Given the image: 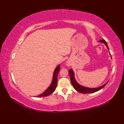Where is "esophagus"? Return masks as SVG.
I'll return each mask as SVG.
<instances>
[{"label": "esophagus", "instance_id": "obj_1", "mask_svg": "<svg viewBox=\"0 0 124 124\" xmlns=\"http://www.w3.org/2000/svg\"><path fill=\"white\" fill-rule=\"evenodd\" d=\"M67 66H70L71 65V62L70 61H68L67 62Z\"/></svg>", "mask_w": 124, "mask_h": 124}]
</instances>
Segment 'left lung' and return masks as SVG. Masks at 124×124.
I'll use <instances>...</instances> for the list:
<instances>
[{"label": "left lung", "mask_w": 124, "mask_h": 124, "mask_svg": "<svg viewBox=\"0 0 124 124\" xmlns=\"http://www.w3.org/2000/svg\"><path fill=\"white\" fill-rule=\"evenodd\" d=\"M99 42H100V43H102L106 45V46H107V48L109 49L108 48V44L107 43V42L106 40L103 39V40H100ZM110 53V52H109ZM111 55V54H110ZM69 75H70V80H71V82L72 85L76 91H78V92H79L80 93H84V94H87V93H94V92H96L97 91H99L100 89H101L103 88L104 87L106 86L107 83H108V81L107 82L106 84H104L103 85H102L100 87H99L97 88H88V87H86L80 85V84H79L77 81H76L75 78V75H74V72H73V71L72 69H70L69 70Z\"/></svg>", "instance_id": "left-lung-1"}]
</instances>
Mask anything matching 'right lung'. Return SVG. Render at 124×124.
<instances>
[{
	"label": "right lung",
	"instance_id": "right-lung-1",
	"mask_svg": "<svg viewBox=\"0 0 124 124\" xmlns=\"http://www.w3.org/2000/svg\"><path fill=\"white\" fill-rule=\"evenodd\" d=\"M60 65L59 64L57 65L54 70L53 76V79H52V81L51 84V85H50V86L48 87V88H47L46 90L44 92V93L40 94L38 96H37V97L47 96L53 93L54 91L55 90V88H56V86H57V77L58 74H59V72L60 71Z\"/></svg>",
	"mask_w": 124,
	"mask_h": 124
}]
</instances>
